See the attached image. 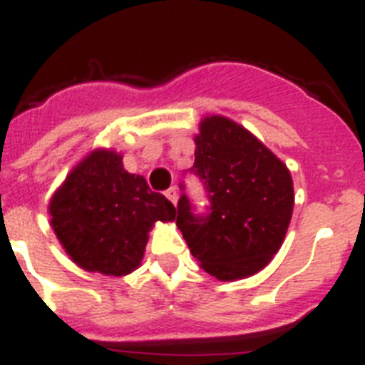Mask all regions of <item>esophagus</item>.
<instances>
[{
    "mask_svg": "<svg viewBox=\"0 0 365 365\" xmlns=\"http://www.w3.org/2000/svg\"><path fill=\"white\" fill-rule=\"evenodd\" d=\"M166 197L170 199V201L173 202V205H177V201H179V193H177V188H170V190H166Z\"/></svg>",
    "mask_w": 365,
    "mask_h": 365,
    "instance_id": "esophagus-1",
    "label": "esophagus"
}]
</instances>
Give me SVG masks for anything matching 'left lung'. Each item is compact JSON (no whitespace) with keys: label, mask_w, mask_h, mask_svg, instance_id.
Listing matches in <instances>:
<instances>
[{"label":"left lung","mask_w":365,"mask_h":365,"mask_svg":"<svg viewBox=\"0 0 365 365\" xmlns=\"http://www.w3.org/2000/svg\"><path fill=\"white\" fill-rule=\"evenodd\" d=\"M190 172L201 179L210 201L202 215L193 214L185 192L177 202V227L192 256L221 282L259 272L291 222V172L243 125L219 115L199 124Z\"/></svg>","instance_id":"obj_1"}]
</instances>
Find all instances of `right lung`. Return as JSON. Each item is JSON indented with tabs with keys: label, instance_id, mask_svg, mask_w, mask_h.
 Segmentation results:
<instances>
[{
	"label": "right lung",
	"instance_id": "right-lung-1",
	"mask_svg": "<svg viewBox=\"0 0 365 365\" xmlns=\"http://www.w3.org/2000/svg\"><path fill=\"white\" fill-rule=\"evenodd\" d=\"M51 225L71 259L89 272H133L155 221H173L175 206L128 173L122 155L95 150L71 170L49 205Z\"/></svg>",
	"mask_w": 365,
	"mask_h": 365
}]
</instances>
